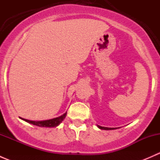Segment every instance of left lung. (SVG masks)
Segmentation results:
<instances>
[{
    "label": "left lung",
    "mask_w": 160,
    "mask_h": 160,
    "mask_svg": "<svg viewBox=\"0 0 160 160\" xmlns=\"http://www.w3.org/2000/svg\"><path fill=\"white\" fill-rule=\"evenodd\" d=\"M98 127L100 128V129H103V130H114L116 128H107V127H102V126H100V125H98Z\"/></svg>",
    "instance_id": "obj_1"
}]
</instances>
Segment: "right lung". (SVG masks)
Instances as JSON below:
<instances>
[{"label": "right lung", "mask_w": 160, "mask_h": 160, "mask_svg": "<svg viewBox=\"0 0 160 160\" xmlns=\"http://www.w3.org/2000/svg\"><path fill=\"white\" fill-rule=\"evenodd\" d=\"M67 115V112L65 114H63L62 115L59 116L58 118H55L49 119V120H45V121H30L28 119L22 118V120L25 121L28 123L32 124L34 125H36V126L39 127H48V128H52V127H56L61 123V122L63 121V119L66 118Z\"/></svg>", "instance_id": "right-lung-1"}]
</instances>
